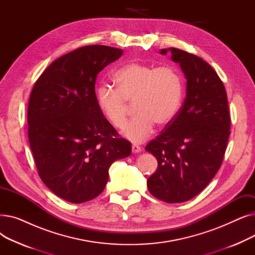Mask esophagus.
<instances>
[{
	"mask_svg": "<svg viewBox=\"0 0 255 255\" xmlns=\"http://www.w3.org/2000/svg\"><path fill=\"white\" fill-rule=\"evenodd\" d=\"M140 151H141V148L138 144H135V143L132 144V153L136 154V153H139Z\"/></svg>",
	"mask_w": 255,
	"mask_h": 255,
	"instance_id": "1",
	"label": "esophagus"
}]
</instances>
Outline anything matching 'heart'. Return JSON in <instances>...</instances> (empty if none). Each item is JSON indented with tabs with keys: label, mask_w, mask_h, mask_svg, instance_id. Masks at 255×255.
I'll return each instance as SVG.
<instances>
[{
	"label": "heart",
	"mask_w": 255,
	"mask_h": 255,
	"mask_svg": "<svg viewBox=\"0 0 255 255\" xmlns=\"http://www.w3.org/2000/svg\"><path fill=\"white\" fill-rule=\"evenodd\" d=\"M115 83L117 90L104 85L97 89V104L116 128L126 124L130 105L134 106L136 116L122 131L133 141L149 137L155 124L169 125L180 111L184 84L175 67L128 63L115 73Z\"/></svg>",
	"instance_id": "heart-1"
}]
</instances>
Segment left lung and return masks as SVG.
Masks as SVG:
<instances>
[{
	"label": "left lung",
	"instance_id": "1",
	"mask_svg": "<svg viewBox=\"0 0 255 255\" xmlns=\"http://www.w3.org/2000/svg\"><path fill=\"white\" fill-rule=\"evenodd\" d=\"M171 53L187 80L186 98L172 122L145 146L157 161L146 181L150 193L168 204L184 203L202 192L221 166L231 117L223 83L203 59L178 48Z\"/></svg>",
	"mask_w": 255,
	"mask_h": 255
}]
</instances>
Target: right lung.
I'll return each instance as SVG.
<instances>
[{"label": "right lung", "instance_id": "1", "mask_svg": "<svg viewBox=\"0 0 255 255\" xmlns=\"http://www.w3.org/2000/svg\"><path fill=\"white\" fill-rule=\"evenodd\" d=\"M123 55L104 45L77 48L52 62L36 82L28 106L29 141L42 182L59 197L82 204L97 197L116 160L130 156L100 112L98 73Z\"/></svg>", "mask_w": 255, "mask_h": 255}]
</instances>
